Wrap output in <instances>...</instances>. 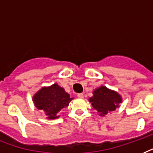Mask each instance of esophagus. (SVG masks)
Listing matches in <instances>:
<instances>
[{
	"mask_svg": "<svg viewBox=\"0 0 153 153\" xmlns=\"http://www.w3.org/2000/svg\"><path fill=\"white\" fill-rule=\"evenodd\" d=\"M78 97H79V98H84L83 94H78Z\"/></svg>",
	"mask_w": 153,
	"mask_h": 153,
	"instance_id": "esophagus-1",
	"label": "esophagus"
}]
</instances>
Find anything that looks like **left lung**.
Returning a JSON list of instances; mask_svg holds the SVG:
<instances>
[{"label": "left lung", "mask_w": 153, "mask_h": 153, "mask_svg": "<svg viewBox=\"0 0 153 153\" xmlns=\"http://www.w3.org/2000/svg\"><path fill=\"white\" fill-rule=\"evenodd\" d=\"M93 109L98 112L99 116H105L109 112L114 111L120 107L122 97L117 91L101 86L93 91V96L89 98Z\"/></svg>", "instance_id": "left-lung-1"}]
</instances>
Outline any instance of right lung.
<instances>
[{
    "label": "right lung",
    "mask_w": 153,
    "mask_h": 153,
    "mask_svg": "<svg viewBox=\"0 0 153 153\" xmlns=\"http://www.w3.org/2000/svg\"><path fill=\"white\" fill-rule=\"evenodd\" d=\"M73 98L56 82L49 86H43L32 97L36 109H41L49 120L59 118L61 109L69 105Z\"/></svg>",
    "instance_id": "add662e5"
}]
</instances>
